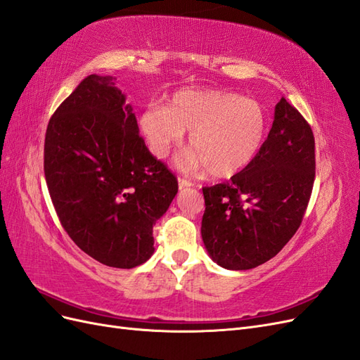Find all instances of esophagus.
<instances>
[{
  "label": "esophagus",
  "mask_w": 360,
  "mask_h": 360,
  "mask_svg": "<svg viewBox=\"0 0 360 360\" xmlns=\"http://www.w3.org/2000/svg\"><path fill=\"white\" fill-rule=\"evenodd\" d=\"M179 182V190H186V188H190L193 187V182L190 179H186V178H179L178 179Z\"/></svg>",
  "instance_id": "obj_1"
}]
</instances>
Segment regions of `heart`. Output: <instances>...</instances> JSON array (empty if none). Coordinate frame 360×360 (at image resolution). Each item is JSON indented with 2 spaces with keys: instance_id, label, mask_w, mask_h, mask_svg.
Returning a JSON list of instances; mask_svg holds the SVG:
<instances>
[{
  "instance_id": "heart-1",
  "label": "heart",
  "mask_w": 360,
  "mask_h": 360,
  "mask_svg": "<svg viewBox=\"0 0 360 360\" xmlns=\"http://www.w3.org/2000/svg\"><path fill=\"white\" fill-rule=\"evenodd\" d=\"M149 150L166 158L190 129L186 169H205L214 178H231L259 155L269 134V112L261 102L233 91L188 89L173 94L162 107L150 105L139 117Z\"/></svg>"
}]
</instances>
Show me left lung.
Wrapping results in <instances>:
<instances>
[{
  "mask_svg": "<svg viewBox=\"0 0 360 360\" xmlns=\"http://www.w3.org/2000/svg\"><path fill=\"white\" fill-rule=\"evenodd\" d=\"M315 181V139L302 112L282 98L259 155L229 182L203 187L202 238L229 270L255 269L300 228Z\"/></svg>",
  "mask_w": 360,
  "mask_h": 360,
  "instance_id": "left-lung-1",
  "label": "left lung"
}]
</instances>
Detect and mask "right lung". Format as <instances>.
Wrapping results in <instances>:
<instances>
[{"mask_svg": "<svg viewBox=\"0 0 360 360\" xmlns=\"http://www.w3.org/2000/svg\"><path fill=\"white\" fill-rule=\"evenodd\" d=\"M112 77L89 75L48 122L44 172L51 200L78 248L98 262L134 269L153 253V224L178 179L149 152Z\"/></svg>", "mask_w": 360, "mask_h": 360, "instance_id": "obj_1", "label": "right lung"}]
</instances>
